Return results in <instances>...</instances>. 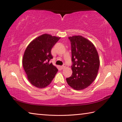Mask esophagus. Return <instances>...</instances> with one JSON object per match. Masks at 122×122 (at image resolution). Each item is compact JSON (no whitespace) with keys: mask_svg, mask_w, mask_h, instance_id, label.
Instances as JSON below:
<instances>
[{"mask_svg":"<svg viewBox=\"0 0 122 122\" xmlns=\"http://www.w3.org/2000/svg\"><path fill=\"white\" fill-rule=\"evenodd\" d=\"M66 64H63V66H61V68L62 69H64L66 68Z\"/></svg>","mask_w":122,"mask_h":122,"instance_id":"esophagus-1","label":"esophagus"}]
</instances>
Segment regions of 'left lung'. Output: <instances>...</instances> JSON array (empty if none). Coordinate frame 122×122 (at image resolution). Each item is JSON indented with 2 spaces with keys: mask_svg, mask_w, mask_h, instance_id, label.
I'll use <instances>...</instances> for the list:
<instances>
[{
  "mask_svg": "<svg viewBox=\"0 0 122 122\" xmlns=\"http://www.w3.org/2000/svg\"><path fill=\"white\" fill-rule=\"evenodd\" d=\"M71 42L72 76L66 78L69 85L75 90L86 89L97 76L100 59L94 45L81 36L69 37Z\"/></svg>",
  "mask_w": 122,
  "mask_h": 122,
  "instance_id": "obj_1",
  "label": "left lung"
}]
</instances>
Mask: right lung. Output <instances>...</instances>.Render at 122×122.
<instances>
[{
	"label": "right lung",
	"instance_id": "obj_1",
	"mask_svg": "<svg viewBox=\"0 0 122 122\" xmlns=\"http://www.w3.org/2000/svg\"><path fill=\"white\" fill-rule=\"evenodd\" d=\"M60 37L43 34L28 46L22 58V65L28 80L33 86L45 88L51 83L58 70L49 61L53 58L51 49Z\"/></svg>",
	"mask_w": 122,
	"mask_h": 122
}]
</instances>
